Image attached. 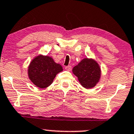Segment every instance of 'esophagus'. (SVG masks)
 Masks as SVG:
<instances>
[{
  "mask_svg": "<svg viewBox=\"0 0 134 134\" xmlns=\"http://www.w3.org/2000/svg\"><path fill=\"white\" fill-rule=\"evenodd\" d=\"M65 68L66 70H68V71H70V70H71V69H72V67L70 65L65 66Z\"/></svg>",
  "mask_w": 134,
  "mask_h": 134,
  "instance_id": "1",
  "label": "esophagus"
}]
</instances>
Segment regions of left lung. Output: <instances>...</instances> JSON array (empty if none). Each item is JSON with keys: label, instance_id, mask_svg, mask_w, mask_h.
<instances>
[{"label": "left lung", "instance_id": "left-lung-1", "mask_svg": "<svg viewBox=\"0 0 134 134\" xmlns=\"http://www.w3.org/2000/svg\"><path fill=\"white\" fill-rule=\"evenodd\" d=\"M72 72L78 77L81 85L86 88L94 87L100 77V69L97 63L88 58L83 59L75 66Z\"/></svg>", "mask_w": 134, "mask_h": 134}]
</instances>
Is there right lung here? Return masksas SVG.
Here are the masks:
<instances>
[{
	"instance_id": "add662e5",
	"label": "right lung",
	"mask_w": 134,
	"mask_h": 134,
	"mask_svg": "<svg viewBox=\"0 0 134 134\" xmlns=\"http://www.w3.org/2000/svg\"><path fill=\"white\" fill-rule=\"evenodd\" d=\"M28 70L32 83L39 88H45L53 83L56 75L62 71L63 68L51 57L39 55L31 62Z\"/></svg>"
}]
</instances>
